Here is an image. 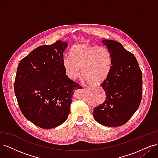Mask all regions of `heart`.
Segmentation results:
<instances>
[{"instance_id":"heart-1","label":"heart","mask_w":158,"mask_h":158,"mask_svg":"<svg viewBox=\"0 0 158 158\" xmlns=\"http://www.w3.org/2000/svg\"><path fill=\"white\" fill-rule=\"evenodd\" d=\"M110 52L103 47L80 44L73 47L70 56L63 60L65 73L70 79L77 78L81 74L90 85H98L107 77L111 68Z\"/></svg>"}]
</instances>
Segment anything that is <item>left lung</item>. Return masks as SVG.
<instances>
[{
	"label": "left lung",
	"mask_w": 158,
	"mask_h": 158,
	"mask_svg": "<svg viewBox=\"0 0 158 158\" xmlns=\"http://www.w3.org/2000/svg\"><path fill=\"white\" fill-rule=\"evenodd\" d=\"M112 59L107 77L101 84L106 99L95 107L93 114L99 124L107 127L122 126L130 119L141 102L142 74L137 60L121 44L103 40Z\"/></svg>",
	"instance_id": "1"
}]
</instances>
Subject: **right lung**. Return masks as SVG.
<instances>
[{
    "instance_id": "add662e5",
    "label": "right lung",
    "mask_w": 158,
    "mask_h": 158,
    "mask_svg": "<svg viewBox=\"0 0 158 158\" xmlns=\"http://www.w3.org/2000/svg\"><path fill=\"white\" fill-rule=\"evenodd\" d=\"M67 46L59 40L38 47L18 66L14 81L18 104L27 120L42 128L56 127L67 119L74 90L82 88L64 71Z\"/></svg>"
}]
</instances>
